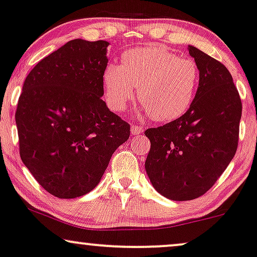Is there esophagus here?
Returning <instances> with one entry per match:
<instances>
[{"instance_id":"obj_1","label":"esophagus","mask_w":257,"mask_h":257,"mask_svg":"<svg viewBox=\"0 0 257 257\" xmlns=\"http://www.w3.org/2000/svg\"><path fill=\"white\" fill-rule=\"evenodd\" d=\"M144 132V128L141 125H132V134L133 135H139Z\"/></svg>"}]
</instances>
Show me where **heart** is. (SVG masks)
<instances>
[{"label":"heart","instance_id":"1","mask_svg":"<svg viewBox=\"0 0 257 257\" xmlns=\"http://www.w3.org/2000/svg\"><path fill=\"white\" fill-rule=\"evenodd\" d=\"M199 83V70L191 58L177 57L161 46L126 52L122 64L104 71V97L113 111H122L134 97L155 121H172L192 104Z\"/></svg>","mask_w":257,"mask_h":257}]
</instances>
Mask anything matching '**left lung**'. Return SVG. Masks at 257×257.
<instances>
[{
	"instance_id": "1",
	"label": "left lung",
	"mask_w": 257,
	"mask_h": 257,
	"mask_svg": "<svg viewBox=\"0 0 257 257\" xmlns=\"http://www.w3.org/2000/svg\"><path fill=\"white\" fill-rule=\"evenodd\" d=\"M199 70L190 108L167 124L145 132L151 151L145 167L153 187L184 201L203 196L235 157L242 102L232 77L212 57L188 45Z\"/></svg>"
}]
</instances>
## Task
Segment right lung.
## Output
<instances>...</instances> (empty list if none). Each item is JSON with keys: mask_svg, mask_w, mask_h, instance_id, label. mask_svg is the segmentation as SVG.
<instances>
[{"mask_svg": "<svg viewBox=\"0 0 257 257\" xmlns=\"http://www.w3.org/2000/svg\"><path fill=\"white\" fill-rule=\"evenodd\" d=\"M104 40L74 39L35 65L15 113L20 157L48 193L72 199L92 191L131 125L100 97Z\"/></svg>", "mask_w": 257, "mask_h": 257, "instance_id": "1", "label": "right lung"}]
</instances>
